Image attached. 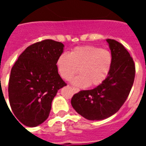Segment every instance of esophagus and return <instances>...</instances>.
<instances>
[{
  "label": "esophagus",
  "mask_w": 146,
  "mask_h": 146,
  "mask_svg": "<svg viewBox=\"0 0 146 146\" xmlns=\"http://www.w3.org/2000/svg\"><path fill=\"white\" fill-rule=\"evenodd\" d=\"M73 88V91H74V93H78V92H79L80 90L78 88H77L73 87V88Z\"/></svg>",
  "instance_id": "obj_1"
}]
</instances>
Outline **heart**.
<instances>
[{
    "label": "heart",
    "mask_w": 146,
    "mask_h": 146,
    "mask_svg": "<svg viewBox=\"0 0 146 146\" xmlns=\"http://www.w3.org/2000/svg\"><path fill=\"white\" fill-rule=\"evenodd\" d=\"M113 64L112 54L108 50L94 46L74 48L70 53H63L56 61L58 74L69 80L79 71L80 74L72 80V84L79 88L97 86L109 74Z\"/></svg>",
    "instance_id": "obj_1"
}]
</instances>
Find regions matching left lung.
<instances>
[{
    "label": "left lung",
    "mask_w": 146,
    "mask_h": 146,
    "mask_svg": "<svg viewBox=\"0 0 146 146\" xmlns=\"http://www.w3.org/2000/svg\"><path fill=\"white\" fill-rule=\"evenodd\" d=\"M106 41L113 57L108 77L95 88L75 94L71 100L76 112L91 121L105 119L117 113L128 97L135 80V63L128 51L115 40Z\"/></svg>",
    "instance_id": "8db88e82"
}]
</instances>
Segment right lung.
I'll return each instance as SVG.
<instances>
[{
    "mask_svg": "<svg viewBox=\"0 0 146 146\" xmlns=\"http://www.w3.org/2000/svg\"><path fill=\"white\" fill-rule=\"evenodd\" d=\"M64 47L61 42L52 39L33 44L11 68L8 88L10 106L25 126L35 127L43 123L58 91L66 86L56 67Z\"/></svg>",
    "mask_w": 146,
    "mask_h": 146,
    "instance_id": "add662e5",
    "label": "right lung"
}]
</instances>
